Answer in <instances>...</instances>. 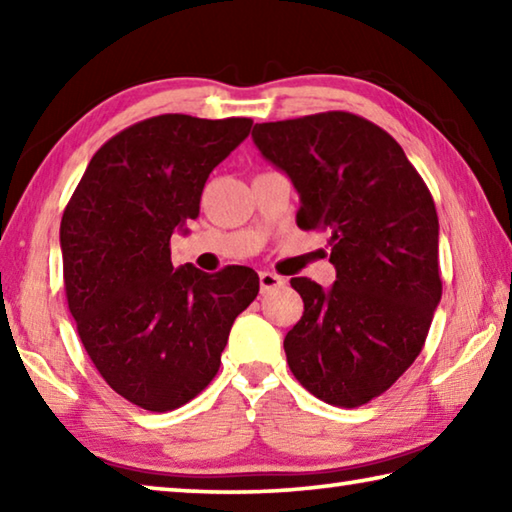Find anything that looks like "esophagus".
<instances>
[{
	"label": "esophagus",
	"mask_w": 512,
	"mask_h": 512,
	"mask_svg": "<svg viewBox=\"0 0 512 512\" xmlns=\"http://www.w3.org/2000/svg\"><path fill=\"white\" fill-rule=\"evenodd\" d=\"M259 287H262V293L282 289L284 287V277L264 271V273H259Z\"/></svg>",
	"instance_id": "34e87169"
}]
</instances>
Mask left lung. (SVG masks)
Segmentation results:
<instances>
[{"label":"left lung","mask_w":512,"mask_h":512,"mask_svg":"<svg viewBox=\"0 0 512 512\" xmlns=\"http://www.w3.org/2000/svg\"><path fill=\"white\" fill-rule=\"evenodd\" d=\"M253 140L300 194L296 223L329 232L332 289L291 277L305 302L284 339L311 395L354 409L422 352L443 296L429 187L384 128L343 110L255 124Z\"/></svg>","instance_id":"left-lung-1"}]
</instances>
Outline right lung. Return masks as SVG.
<instances>
[{"mask_svg":"<svg viewBox=\"0 0 512 512\" xmlns=\"http://www.w3.org/2000/svg\"><path fill=\"white\" fill-rule=\"evenodd\" d=\"M250 126L248 117L137 121L92 155L63 212L65 296L81 343L112 391L140 409L194 400L219 372L235 318L257 298L253 268H173L169 248Z\"/></svg>","mask_w":512,"mask_h":512,"instance_id":"add662e5","label":"right lung"}]
</instances>
